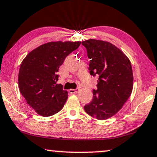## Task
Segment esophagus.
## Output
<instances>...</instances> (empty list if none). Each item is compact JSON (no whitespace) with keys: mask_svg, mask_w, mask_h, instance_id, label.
<instances>
[{"mask_svg":"<svg viewBox=\"0 0 157 157\" xmlns=\"http://www.w3.org/2000/svg\"><path fill=\"white\" fill-rule=\"evenodd\" d=\"M79 90V88H76V89H71L69 90V92L70 93H77L78 92Z\"/></svg>","mask_w":157,"mask_h":157,"instance_id":"1","label":"esophagus"}]
</instances>
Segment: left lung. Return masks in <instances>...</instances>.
<instances>
[{"label":"left lung","mask_w":157,"mask_h":157,"mask_svg":"<svg viewBox=\"0 0 157 157\" xmlns=\"http://www.w3.org/2000/svg\"><path fill=\"white\" fill-rule=\"evenodd\" d=\"M82 45L90 59V75L98 77L92 100L85 105L84 109L97 120H107L117 113L131 95V63L121 50L109 42L90 39L82 42Z\"/></svg>","instance_id":"obj_1"}]
</instances>
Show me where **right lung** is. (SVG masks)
<instances>
[{
	"label": "right lung",
	"mask_w": 157,
	"mask_h": 157,
	"mask_svg": "<svg viewBox=\"0 0 157 157\" xmlns=\"http://www.w3.org/2000/svg\"><path fill=\"white\" fill-rule=\"evenodd\" d=\"M81 42H50L35 48L22 62L18 74L20 92L36 113L50 117L63 109L68 93L58 80L59 67Z\"/></svg>",
	"instance_id": "1"
}]
</instances>
